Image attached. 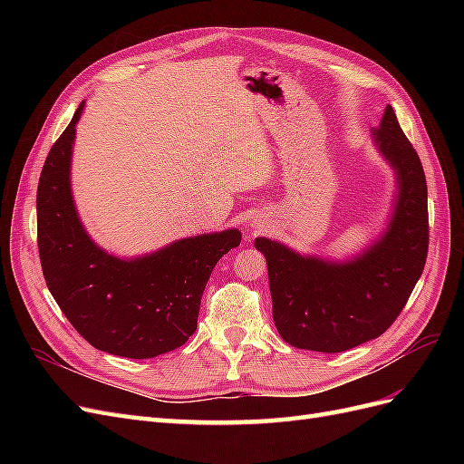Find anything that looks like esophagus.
<instances>
[{
	"instance_id": "esophagus-1",
	"label": "esophagus",
	"mask_w": 464,
	"mask_h": 464,
	"mask_svg": "<svg viewBox=\"0 0 464 464\" xmlns=\"http://www.w3.org/2000/svg\"><path fill=\"white\" fill-rule=\"evenodd\" d=\"M247 228H249L251 232H261V230L265 228V222H263L261 218H251L249 224H247Z\"/></svg>"
}]
</instances>
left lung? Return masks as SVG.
<instances>
[{"instance_id":"obj_1","label":"left lung","mask_w":464,"mask_h":464,"mask_svg":"<svg viewBox=\"0 0 464 464\" xmlns=\"http://www.w3.org/2000/svg\"><path fill=\"white\" fill-rule=\"evenodd\" d=\"M372 143L395 174L385 228L344 259L300 254L256 237L266 261L278 334L314 353H344L383 334L402 312L428 256V188L422 162L391 106Z\"/></svg>"}]
</instances>
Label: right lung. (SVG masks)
<instances>
[{
    "mask_svg": "<svg viewBox=\"0 0 464 464\" xmlns=\"http://www.w3.org/2000/svg\"><path fill=\"white\" fill-rule=\"evenodd\" d=\"M85 102L48 152L36 191L38 251L48 290L69 323L102 353L145 360L179 348L198 329L207 280L237 247V228L179 237L120 257L98 246L72 191V159Z\"/></svg>",
    "mask_w": 464,
    "mask_h": 464,
    "instance_id": "right-lung-1",
    "label": "right lung"
}]
</instances>
